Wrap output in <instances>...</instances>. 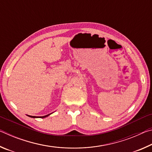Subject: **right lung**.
<instances>
[{
    "instance_id": "1",
    "label": "right lung",
    "mask_w": 152,
    "mask_h": 152,
    "mask_svg": "<svg viewBox=\"0 0 152 152\" xmlns=\"http://www.w3.org/2000/svg\"><path fill=\"white\" fill-rule=\"evenodd\" d=\"M51 115V113H50V114H49V115H45V116H43V117H40V118H45V117H46L49 116V115ZM28 116L30 117H32V118H37V117H35V116H30V115H28Z\"/></svg>"
}]
</instances>
